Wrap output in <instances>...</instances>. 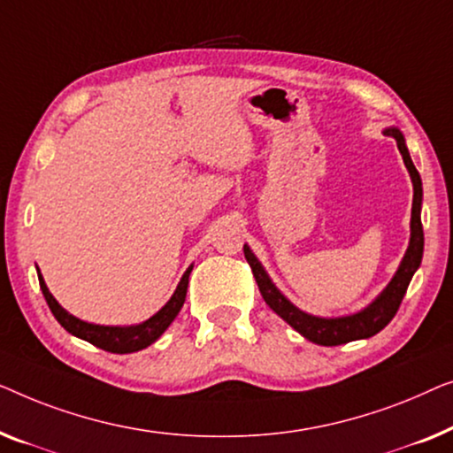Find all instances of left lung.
I'll return each mask as SVG.
<instances>
[{
    "label": "left lung",
    "instance_id": "left-lung-1",
    "mask_svg": "<svg viewBox=\"0 0 453 453\" xmlns=\"http://www.w3.org/2000/svg\"><path fill=\"white\" fill-rule=\"evenodd\" d=\"M384 135H390L396 139L404 165L411 174L412 188H415V195H412V215H411V242L404 252L403 263L398 266L396 275L392 277V281L388 283V288L381 291L365 310L357 311V314H351V316H339V318H320V316L305 314V311L296 308V305H293L289 299L275 288V283H273L271 277L266 275L263 265L258 263V258L254 257L250 248L244 244V257L248 260V265H250L254 279H257L260 296L265 297V302L269 303V308L275 311V314L281 316L291 328H296L299 334L305 336V339L311 342H316V345L336 347V345H345V342L369 339V336L378 334L380 330L388 326V322L396 316L400 303H403L404 293L409 289L411 279L420 266V260H423L425 235H423V224H420L423 182H420L418 172L411 160L409 150H406L403 133H400L396 127H390V129L384 131Z\"/></svg>",
    "mask_w": 453,
    "mask_h": 453
}]
</instances>
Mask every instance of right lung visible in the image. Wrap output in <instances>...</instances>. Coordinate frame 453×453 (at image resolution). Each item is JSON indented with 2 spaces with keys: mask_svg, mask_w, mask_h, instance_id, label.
I'll use <instances>...</instances> for the list:
<instances>
[{
  "mask_svg": "<svg viewBox=\"0 0 453 453\" xmlns=\"http://www.w3.org/2000/svg\"><path fill=\"white\" fill-rule=\"evenodd\" d=\"M190 271H193V266H188L187 273H184L176 291L172 293V297L168 299V303H165L160 311H156L150 320L135 324V326H100V324H90V322L80 320V318L69 314L67 310H63L59 302L50 296V291L47 288V283H44L41 273H38V283H41L42 296H44V299H47L49 308H50V311H53V316L57 318V322H59L61 326L67 330V333L78 336V339L92 342L94 347L104 349V351H108V353L123 355V353L142 351V349L150 347L151 342H156L164 334V330L168 328L172 320L178 316L184 299H187Z\"/></svg>",
  "mask_w": 453,
  "mask_h": 453,
  "instance_id": "1",
  "label": "right lung"
}]
</instances>
